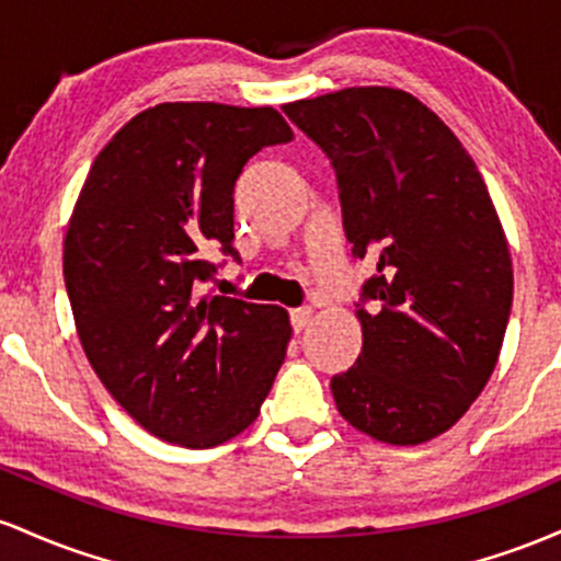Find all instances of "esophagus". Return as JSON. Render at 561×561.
Listing matches in <instances>:
<instances>
[{"label":"esophagus","mask_w":561,"mask_h":561,"mask_svg":"<svg viewBox=\"0 0 561 561\" xmlns=\"http://www.w3.org/2000/svg\"><path fill=\"white\" fill-rule=\"evenodd\" d=\"M310 320H312V307H299V310H291V325L297 333L301 329H307V325H310Z\"/></svg>","instance_id":"1"}]
</instances>
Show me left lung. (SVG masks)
<instances>
[{"label":"left lung","mask_w":561,"mask_h":561,"mask_svg":"<svg viewBox=\"0 0 561 561\" xmlns=\"http://www.w3.org/2000/svg\"><path fill=\"white\" fill-rule=\"evenodd\" d=\"M336 169L344 232L376 275L357 310L363 350L333 376L339 413L389 445L448 432L499 363L512 251L480 169L432 108L394 87L283 105Z\"/></svg>","instance_id":"1"}]
</instances>
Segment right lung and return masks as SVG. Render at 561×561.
Segmentation results:
<instances>
[{
    "mask_svg": "<svg viewBox=\"0 0 561 561\" xmlns=\"http://www.w3.org/2000/svg\"><path fill=\"white\" fill-rule=\"evenodd\" d=\"M291 137L270 105L161 103L111 137L81 185L62 241L79 342L111 398L163 443H228L273 389L288 312L198 291L206 256H238L243 163Z\"/></svg>",
    "mask_w": 561,
    "mask_h": 561,
    "instance_id": "obj_1",
    "label": "right lung"
}]
</instances>
